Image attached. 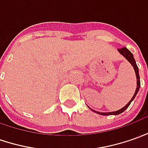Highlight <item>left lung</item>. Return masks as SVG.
<instances>
[{"mask_svg":"<svg viewBox=\"0 0 148 148\" xmlns=\"http://www.w3.org/2000/svg\"><path fill=\"white\" fill-rule=\"evenodd\" d=\"M118 51H119V53L121 54V55H123L126 59H127V61H129L130 63L132 65V66L134 67V71H135V74H136V77H137V88H136V91H135V93H134V95L132 97V99L130 100V102L125 107H123L122 108H121L119 110H117L116 112H96V111H94V112H97V113H99V114H101V115H117V114H120L121 112H123L126 109V108H128L130 106V103L133 101V99L135 98V96L137 95L138 91L139 90V87H140V78H139V74H138V68L137 65H136V62H135V60H134V58L133 57V54L130 52L128 49H126L125 47L124 48H121V49H118Z\"/></svg>","mask_w":148,"mask_h":148,"instance_id":"left-lung-1","label":"left lung"}]
</instances>
